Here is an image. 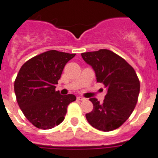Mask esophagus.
<instances>
[{
	"label": "esophagus",
	"mask_w": 158,
	"mask_h": 158,
	"mask_svg": "<svg viewBox=\"0 0 158 158\" xmlns=\"http://www.w3.org/2000/svg\"><path fill=\"white\" fill-rule=\"evenodd\" d=\"M77 99L78 100H79V101H85V98H84V97H77Z\"/></svg>",
	"instance_id": "1"
}]
</instances>
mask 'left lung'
Returning a JSON list of instances; mask_svg holds the SVG:
<instances>
[{"mask_svg": "<svg viewBox=\"0 0 158 158\" xmlns=\"http://www.w3.org/2000/svg\"><path fill=\"white\" fill-rule=\"evenodd\" d=\"M84 61L94 70L98 83L107 88L102 103L90 98L92 112L86 114L91 126L102 131L118 128L133 112L139 97V80L131 65L108 49L81 53Z\"/></svg>", "mask_w": 158, "mask_h": 158, "instance_id": "obj_1", "label": "left lung"}]
</instances>
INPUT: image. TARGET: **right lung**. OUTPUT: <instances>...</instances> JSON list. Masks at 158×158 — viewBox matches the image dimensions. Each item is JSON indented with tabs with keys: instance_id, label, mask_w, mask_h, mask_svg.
Returning <instances> with one entry per match:
<instances>
[{
	"instance_id": "add662e5",
	"label": "right lung",
	"mask_w": 158,
	"mask_h": 158,
	"mask_svg": "<svg viewBox=\"0 0 158 158\" xmlns=\"http://www.w3.org/2000/svg\"><path fill=\"white\" fill-rule=\"evenodd\" d=\"M75 53L49 50L37 55L22 66L15 81L19 107L31 123L40 129H51L65 118L73 94L62 96L55 90L64 66Z\"/></svg>"
}]
</instances>
